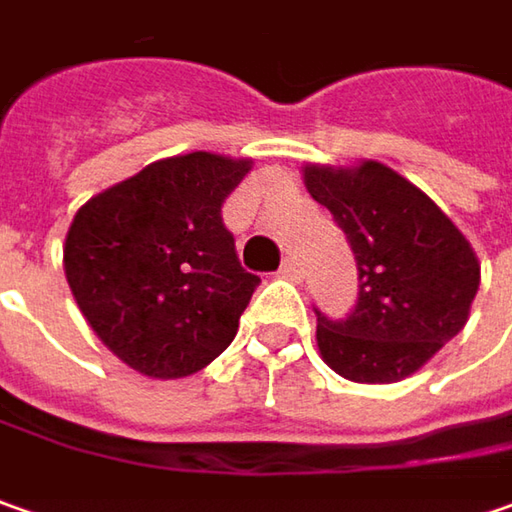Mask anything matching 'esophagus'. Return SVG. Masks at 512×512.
<instances>
[{"instance_id":"obj_1","label":"esophagus","mask_w":512,"mask_h":512,"mask_svg":"<svg viewBox=\"0 0 512 512\" xmlns=\"http://www.w3.org/2000/svg\"><path fill=\"white\" fill-rule=\"evenodd\" d=\"M280 275L289 280H300V275H303V266L298 263V257H286V260H283V266H280Z\"/></svg>"}]
</instances>
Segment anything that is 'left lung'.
<instances>
[{
  "mask_svg": "<svg viewBox=\"0 0 512 512\" xmlns=\"http://www.w3.org/2000/svg\"><path fill=\"white\" fill-rule=\"evenodd\" d=\"M306 191L344 229L358 263L346 321L318 312L323 364L355 384H395L424 367L470 318L481 266L470 240L378 160L303 166Z\"/></svg>",
  "mask_w": 512,
  "mask_h": 512,
  "instance_id": "obj_1",
  "label": "left lung"
}]
</instances>
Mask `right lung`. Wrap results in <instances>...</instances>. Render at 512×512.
I'll return each mask as SVG.
<instances>
[{
  "mask_svg": "<svg viewBox=\"0 0 512 512\" xmlns=\"http://www.w3.org/2000/svg\"><path fill=\"white\" fill-rule=\"evenodd\" d=\"M252 160L191 151L94 194L65 237L79 312L123 364L186 378L232 344L260 283L234 252L220 206Z\"/></svg>",
  "mask_w": 512,
  "mask_h": 512,
  "instance_id": "add662e5",
  "label": "right lung"
}]
</instances>
